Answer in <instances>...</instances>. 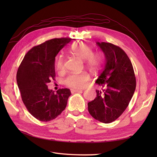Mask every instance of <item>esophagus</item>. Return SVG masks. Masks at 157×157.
I'll list each match as a JSON object with an SVG mask.
<instances>
[{"label":"esophagus","mask_w":157,"mask_h":157,"mask_svg":"<svg viewBox=\"0 0 157 157\" xmlns=\"http://www.w3.org/2000/svg\"><path fill=\"white\" fill-rule=\"evenodd\" d=\"M82 90H79V89H71V92L72 94L75 93V92H81Z\"/></svg>","instance_id":"34e87169"}]
</instances>
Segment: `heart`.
Returning a JSON list of instances; mask_svg holds the SVG:
<instances>
[{
	"label": "heart",
	"instance_id": "heart-1",
	"mask_svg": "<svg viewBox=\"0 0 157 157\" xmlns=\"http://www.w3.org/2000/svg\"><path fill=\"white\" fill-rule=\"evenodd\" d=\"M72 53L77 58L84 60L85 64L90 68H96L100 65L102 61L101 54L99 52H92V49L83 42H78L72 45L71 48ZM58 71L64 70V63L62 56H59L56 63ZM90 80L89 75L86 73L70 75L64 80L66 86L73 88H84L87 86Z\"/></svg>",
	"mask_w": 157,
	"mask_h": 157
}]
</instances>
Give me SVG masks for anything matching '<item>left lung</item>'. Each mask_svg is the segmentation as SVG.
I'll return each mask as SVG.
<instances>
[{"label": "left lung", "mask_w": 157, "mask_h": 157, "mask_svg": "<svg viewBox=\"0 0 157 157\" xmlns=\"http://www.w3.org/2000/svg\"><path fill=\"white\" fill-rule=\"evenodd\" d=\"M105 56V66L96 83L103 89L96 90V97L88 102L91 116L103 123L119 117L134 95L136 80L130 59L120 47L109 42H96Z\"/></svg>", "instance_id": "left-lung-1"}]
</instances>
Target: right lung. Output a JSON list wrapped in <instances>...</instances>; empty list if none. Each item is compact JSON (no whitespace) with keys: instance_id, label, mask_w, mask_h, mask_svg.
<instances>
[{"instance_id":"right-lung-1","label":"right lung","mask_w":157,"mask_h":157,"mask_svg":"<svg viewBox=\"0 0 157 157\" xmlns=\"http://www.w3.org/2000/svg\"><path fill=\"white\" fill-rule=\"evenodd\" d=\"M71 40L53 39L34 46L18 68L16 79L22 101L28 111L40 121L54 119L67 106L70 90L59 89L55 93L47 84L54 80L56 56Z\"/></svg>"}]
</instances>
